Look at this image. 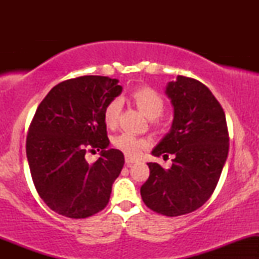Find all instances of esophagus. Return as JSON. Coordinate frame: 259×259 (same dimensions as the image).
Here are the masks:
<instances>
[{
    "label": "esophagus",
    "mask_w": 259,
    "mask_h": 259,
    "mask_svg": "<svg viewBox=\"0 0 259 259\" xmlns=\"http://www.w3.org/2000/svg\"><path fill=\"white\" fill-rule=\"evenodd\" d=\"M135 162H138V160L136 159H134V158H132V157H125V163H126V165L127 167H130V165L133 164V163H135Z\"/></svg>",
    "instance_id": "34e87169"
}]
</instances>
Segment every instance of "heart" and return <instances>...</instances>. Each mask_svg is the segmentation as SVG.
I'll return each instance as SVG.
<instances>
[{
	"label": "heart",
	"mask_w": 259,
	"mask_h": 259,
	"mask_svg": "<svg viewBox=\"0 0 259 259\" xmlns=\"http://www.w3.org/2000/svg\"><path fill=\"white\" fill-rule=\"evenodd\" d=\"M132 100L136 107L150 119L158 118L165 108V101L162 95L148 86L136 89L132 94ZM121 103L118 99L107 103L103 111V121L108 127H115L119 120ZM157 124V123H156ZM115 148L129 157H138L146 150L147 141L129 133H123L113 140Z\"/></svg>",
	"instance_id": "obj_1"
}]
</instances>
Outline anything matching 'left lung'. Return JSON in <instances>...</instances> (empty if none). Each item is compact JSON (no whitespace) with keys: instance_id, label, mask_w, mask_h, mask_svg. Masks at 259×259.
<instances>
[{"instance_id":"1","label":"left lung","mask_w":259,"mask_h":259,"mask_svg":"<svg viewBox=\"0 0 259 259\" xmlns=\"http://www.w3.org/2000/svg\"><path fill=\"white\" fill-rule=\"evenodd\" d=\"M165 94L174 107L169 132L152 154L168 158L169 169L147 163L150 177L140 192L153 212L167 217L191 213L214 191L229 152V133L221 103L198 80L178 75Z\"/></svg>"}]
</instances>
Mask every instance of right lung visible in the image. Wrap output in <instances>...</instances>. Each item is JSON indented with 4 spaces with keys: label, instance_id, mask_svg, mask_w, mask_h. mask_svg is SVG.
I'll return each instance as SVG.
<instances>
[{
    "label": "right lung",
    "instance_id": "obj_1",
    "mask_svg": "<svg viewBox=\"0 0 259 259\" xmlns=\"http://www.w3.org/2000/svg\"><path fill=\"white\" fill-rule=\"evenodd\" d=\"M121 90L117 79L79 76L59 82L38 105L26 136V157L37 194L58 214L88 218L108 204L124 154L107 148L103 111ZM95 149L101 157L89 163L84 154Z\"/></svg>",
    "mask_w": 259,
    "mask_h": 259
}]
</instances>
